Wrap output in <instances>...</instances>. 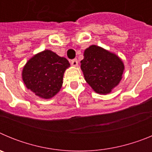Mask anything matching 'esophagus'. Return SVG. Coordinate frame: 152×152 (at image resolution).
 <instances>
[{
	"label": "esophagus",
	"instance_id": "obj_1",
	"mask_svg": "<svg viewBox=\"0 0 152 152\" xmlns=\"http://www.w3.org/2000/svg\"><path fill=\"white\" fill-rule=\"evenodd\" d=\"M77 64H78V61H77V60L76 59V58H75V59L72 60V65L74 67H77Z\"/></svg>",
	"mask_w": 152,
	"mask_h": 152
}]
</instances>
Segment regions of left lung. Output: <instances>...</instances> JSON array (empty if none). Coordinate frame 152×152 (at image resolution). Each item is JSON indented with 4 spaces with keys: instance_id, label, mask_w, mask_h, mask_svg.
<instances>
[{
    "instance_id": "8db88e82",
    "label": "left lung",
    "mask_w": 152,
    "mask_h": 152,
    "mask_svg": "<svg viewBox=\"0 0 152 152\" xmlns=\"http://www.w3.org/2000/svg\"><path fill=\"white\" fill-rule=\"evenodd\" d=\"M80 68L91 88L97 94L105 95L119 84L125 66L116 54L92 45L84 50Z\"/></svg>"
}]
</instances>
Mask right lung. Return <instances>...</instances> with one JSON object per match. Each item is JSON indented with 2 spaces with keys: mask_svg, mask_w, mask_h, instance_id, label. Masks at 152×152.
I'll return each instance as SVG.
<instances>
[{
  "mask_svg": "<svg viewBox=\"0 0 152 152\" xmlns=\"http://www.w3.org/2000/svg\"><path fill=\"white\" fill-rule=\"evenodd\" d=\"M68 60L51 50L39 52L26 62L22 78L26 88L42 99H50L59 92Z\"/></svg>",
  "mask_w": 152,
  "mask_h": 152,
  "instance_id": "1",
  "label": "right lung"
}]
</instances>
